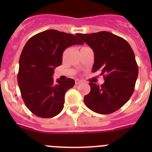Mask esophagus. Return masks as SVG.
Wrapping results in <instances>:
<instances>
[{
	"label": "esophagus",
	"mask_w": 152,
	"mask_h": 152,
	"mask_svg": "<svg viewBox=\"0 0 152 152\" xmlns=\"http://www.w3.org/2000/svg\"><path fill=\"white\" fill-rule=\"evenodd\" d=\"M80 83H82V80H79V79H76V80H75V84H80Z\"/></svg>",
	"instance_id": "34e87169"
}]
</instances>
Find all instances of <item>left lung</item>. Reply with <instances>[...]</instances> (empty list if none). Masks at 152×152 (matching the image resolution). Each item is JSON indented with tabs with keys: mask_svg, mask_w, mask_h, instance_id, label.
<instances>
[{
	"mask_svg": "<svg viewBox=\"0 0 152 152\" xmlns=\"http://www.w3.org/2000/svg\"><path fill=\"white\" fill-rule=\"evenodd\" d=\"M94 52L93 72H100L104 83L90 82L91 91L84 98L86 106L100 114H110L121 108L135 90L139 68L134 52L124 39L107 31L77 33Z\"/></svg>",
	"mask_w": 152,
	"mask_h": 152,
	"instance_id": "1",
	"label": "left lung"
}]
</instances>
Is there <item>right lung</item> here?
<instances>
[{
    "label": "right lung",
    "mask_w": 152,
    "mask_h": 152,
    "mask_svg": "<svg viewBox=\"0 0 152 152\" xmlns=\"http://www.w3.org/2000/svg\"><path fill=\"white\" fill-rule=\"evenodd\" d=\"M82 44L75 35L49 29L31 37L23 47L17 80L24 103L36 116L52 118L62 110L64 94L75 82L68 78L54 84L52 77L62 63L65 49Z\"/></svg>",
    "instance_id": "1"
}]
</instances>
